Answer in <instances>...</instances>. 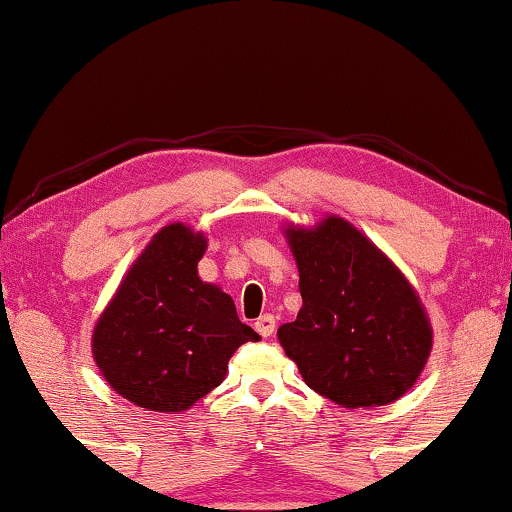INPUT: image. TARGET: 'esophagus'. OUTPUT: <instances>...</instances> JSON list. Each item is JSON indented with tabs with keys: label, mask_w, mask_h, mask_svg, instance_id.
I'll use <instances>...</instances> for the list:
<instances>
[{
	"label": "esophagus",
	"mask_w": 512,
	"mask_h": 512,
	"mask_svg": "<svg viewBox=\"0 0 512 512\" xmlns=\"http://www.w3.org/2000/svg\"><path fill=\"white\" fill-rule=\"evenodd\" d=\"M255 329H257V334L264 336V338L272 336L274 329H276V317H274V315H262V317L255 322Z\"/></svg>",
	"instance_id": "34e87169"
}]
</instances>
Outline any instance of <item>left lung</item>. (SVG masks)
<instances>
[{"label":"left lung","mask_w":512,"mask_h":512,"mask_svg":"<svg viewBox=\"0 0 512 512\" xmlns=\"http://www.w3.org/2000/svg\"><path fill=\"white\" fill-rule=\"evenodd\" d=\"M300 272L298 319L279 341L305 384L343 408L393 403L415 384L432 326L405 276L348 221L286 229Z\"/></svg>","instance_id":"left-lung-1"}]
</instances>
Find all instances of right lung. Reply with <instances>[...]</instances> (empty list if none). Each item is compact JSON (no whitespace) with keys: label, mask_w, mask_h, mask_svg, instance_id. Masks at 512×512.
<instances>
[{"label":"right lung","mask_w":512,"mask_h":512,"mask_svg":"<svg viewBox=\"0 0 512 512\" xmlns=\"http://www.w3.org/2000/svg\"><path fill=\"white\" fill-rule=\"evenodd\" d=\"M202 233L169 224L135 260L92 331V353L109 386L155 412H181L226 377L231 355L255 331L231 295L200 281Z\"/></svg>","instance_id":"add662e5"}]
</instances>
